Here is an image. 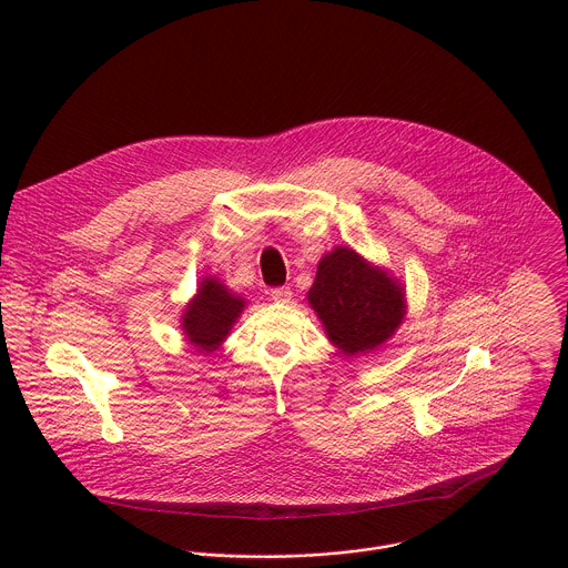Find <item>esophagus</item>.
Masks as SVG:
<instances>
[{"mask_svg":"<svg viewBox=\"0 0 568 568\" xmlns=\"http://www.w3.org/2000/svg\"><path fill=\"white\" fill-rule=\"evenodd\" d=\"M270 296H272V301H276V303H287V301L292 298V290H290L287 285L272 287V290H270Z\"/></svg>","mask_w":568,"mask_h":568,"instance_id":"esophagus-1","label":"esophagus"}]
</instances>
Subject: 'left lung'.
<instances>
[{"mask_svg":"<svg viewBox=\"0 0 568 568\" xmlns=\"http://www.w3.org/2000/svg\"><path fill=\"white\" fill-rule=\"evenodd\" d=\"M307 298L329 341L347 356L385 343L405 314L403 287L349 247L323 256Z\"/></svg>","mask_w":568,"mask_h":568,"instance_id":"1","label":"left lung"}]
</instances>
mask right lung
Masks as SVG:
<instances>
[{
  "mask_svg": "<svg viewBox=\"0 0 568 568\" xmlns=\"http://www.w3.org/2000/svg\"><path fill=\"white\" fill-rule=\"evenodd\" d=\"M241 296L227 292V287L214 278H205L199 294L187 305L183 316V332L199 352H214L230 334L232 323L243 312Z\"/></svg>",
  "mask_w": 568,
  "mask_h": 568,
  "instance_id": "right-lung-1",
  "label": "right lung"
}]
</instances>
